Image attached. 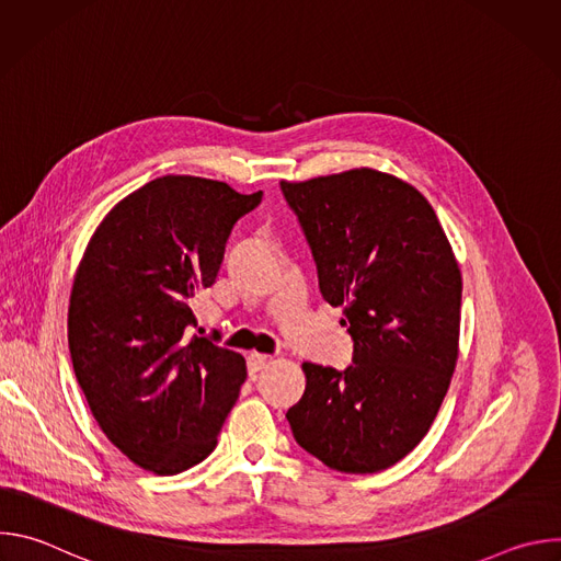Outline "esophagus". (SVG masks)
I'll return each mask as SVG.
<instances>
[{"label":"esophagus","mask_w":561,"mask_h":561,"mask_svg":"<svg viewBox=\"0 0 561 561\" xmlns=\"http://www.w3.org/2000/svg\"><path fill=\"white\" fill-rule=\"evenodd\" d=\"M249 375H255L260 373L268 362H271V355H262V353H251L249 355Z\"/></svg>","instance_id":"esophagus-1"}]
</instances>
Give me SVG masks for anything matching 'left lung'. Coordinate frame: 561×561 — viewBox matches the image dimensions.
Here are the masks:
<instances>
[{
	"label": "left lung",
	"mask_w": 561,
	"mask_h": 561,
	"mask_svg": "<svg viewBox=\"0 0 561 561\" xmlns=\"http://www.w3.org/2000/svg\"><path fill=\"white\" fill-rule=\"evenodd\" d=\"M319 290L344 308L353 364L304 362L306 390L288 409L295 442L342 472H377L407 457L444 402L459 344L461 273L444 228L411 184L373 169L282 182Z\"/></svg>",
	"instance_id": "left-lung-1"
}]
</instances>
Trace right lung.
Segmentation results:
<instances>
[{"instance_id": "1", "label": "right lung", "mask_w": 561, "mask_h": 561, "mask_svg": "<svg viewBox=\"0 0 561 561\" xmlns=\"http://www.w3.org/2000/svg\"><path fill=\"white\" fill-rule=\"evenodd\" d=\"M262 202L224 182L167 175L124 197L79 262L68 348L104 435L137 466L204 461L247 379L239 353L188 337L193 297L215 284L226 239Z\"/></svg>"}]
</instances>
